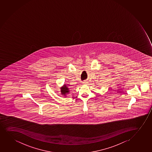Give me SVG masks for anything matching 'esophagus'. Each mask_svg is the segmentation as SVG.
<instances>
[{
	"label": "esophagus",
	"instance_id": "obj_1",
	"mask_svg": "<svg viewBox=\"0 0 152 152\" xmlns=\"http://www.w3.org/2000/svg\"><path fill=\"white\" fill-rule=\"evenodd\" d=\"M88 83V81H85L83 82V84H84V85H87Z\"/></svg>",
	"mask_w": 152,
	"mask_h": 152
}]
</instances>
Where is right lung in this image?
<instances>
[{"label":"right lung","mask_w":152,"mask_h":152,"mask_svg":"<svg viewBox=\"0 0 152 152\" xmlns=\"http://www.w3.org/2000/svg\"><path fill=\"white\" fill-rule=\"evenodd\" d=\"M60 92L62 95L66 97L69 93V88L66 86V85H64L62 87L60 88Z\"/></svg>","instance_id":"obj_1"}]
</instances>
